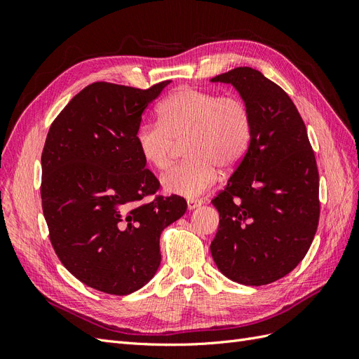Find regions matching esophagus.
Masks as SVG:
<instances>
[{
  "label": "esophagus",
  "instance_id": "obj_1",
  "mask_svg": "<svg viewBox=\"0 0 359 359\" xmlns=\"http://www.w3.org/2000/svg\"><path fill=\"white\" fill-rule=\"evenodd\" d=\"M201 205H203V201H199V199H189V201H187V208H189L190 211L199 208Z\"/></svg>",
  "mask_w": 359,
  "mask_h": 359
}]
</instances>
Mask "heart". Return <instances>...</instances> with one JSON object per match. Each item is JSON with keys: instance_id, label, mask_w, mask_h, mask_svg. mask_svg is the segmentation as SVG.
Listing matches in <instances>:
<instances>
[{"instance_id": "obj_1", "label": "heart", "mask_w": 359, "mask_h": 359, "mask_svg": "<svg viewBox=\"0 0 359 359\" xmlns=\"http://www.w3.org/2000/svg\"><path fill=\"white\" fill-rule=\"evenodd\" d=\"M160 123H142L135 142L145 163L166 170L177 144L187 160L163 177L166 193L198 198L214 186L217 168L232 170L244 158L252 139V118L236 95H217L184 86L158 106Z\"/></svg>"}]
</instances>
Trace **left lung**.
<instances>
[{
  "label": "left lung",
  "mask_w": 359,
  "mask_h": 359,
  "mask_svg": "<svg viewBox=\"0 0 359 359\" xmlns=\"http://www.w3.org/2000/svg\"><path fill=\"white\" fill-rule=\"evenodd\" d=\"M211 82L232 85L252 118L247 153L211 201L220 214L211 255L236 283H273L307 255L319 223V172L306 124L290 97L252 67Z\"/></svg>",
  "instance_id": "left-lung-1"
}]
</instances>
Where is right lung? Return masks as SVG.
Here are the masks:
<instances>
[{
    "label": "right lung",
    "instance_id": "1",
    "mask_svg": "<svg viewBox=\"0 0 359 359\" xmlns=\"http://www.w3.org/2000/svg\"><path fill=\"white\" fill-rule=\"evenodd\" d=\"M170 81L148 90L95 82L52 123L41 154V206L61 264L83 285L128 295L160 266V235L187 210L160 184L135 142L142 114Z\"/></svg>",
    "mask_w": 359,
    "mask_h": 359
}]
</instances>
